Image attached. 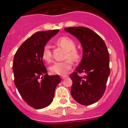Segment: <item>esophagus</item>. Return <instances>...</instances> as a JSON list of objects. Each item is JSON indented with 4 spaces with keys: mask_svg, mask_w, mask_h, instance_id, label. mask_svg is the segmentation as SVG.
Here are the masks:
<instances>
[{
    "mask_svg": "<svg viewBox=\"0 0 128 128\" xmlns=\"http://www.w3.org/2000/svg\"><path fill=\"white\" fill-rule=\"evenodd\" d=\"M68 76L67 75H63V76H61V78L62 79H64V78H67Z\"/></svg>",
    "mask_w": 128,
    "mask_h": 128,
    "instance_id": "esophagus-1",
    "label": "esophagus"
}]
</instances>
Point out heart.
Segmentation results:
<instances>
[{
  "instance_id": "1",
  "label": "heart",
  "mask_w": 128,
  "mask_h": 128,
  "mask_svg": "<svg viewBox=\"0 0 128 128\" xmlns=\"http://www.w3.org/2000/svg\"><path fill=\"white\" fill-rule=\"evenodd\" d=\"M56 44L63 48L67 51L66 58H70L72 61H76L79 58L78 52L75 49V44L74 41L68 36H62L56 40ZM42 58L44 60L50 62L52 60V54L49 45L44 46L43 48ZM72 68V62L70 60H67L64 62H55L50 68L51 73L55 75H65Z\"/></svg>"
}]
</instances>
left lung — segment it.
Listing matches in <instances>:
<instances>
[{
  "label": "left lung",
  "instance_id": "1",
  "mask_svg": "<svg viewBox=\"0 0 128 128\" xmlns=\"http://www.w3.org/2000/svg\"><path fill=\"white\" fill-rule=\"evenodd\" d=\"M80 42L83 56L76 72L70 75L73 81L71 94L82 105L94 104L102 96L110 73V55L104 41L90 29L85 27L64 28ZM84 73L79 76L78 73Z\"/></svg>",
  "mask_w": 128,
  "mask_h": 128
}]
</instances>
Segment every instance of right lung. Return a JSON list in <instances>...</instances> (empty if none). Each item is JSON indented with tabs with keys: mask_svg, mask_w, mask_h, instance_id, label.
I'll return each instance as SVG.
<instances>
[{
	"mask_svg": "<svg viewBox=\"0 0 128 128\" xmlns=\"http://www.w3.org/2000/svg\"><path fill=\"white\" fill-rule=\"evenodd\" d=\"M58 30L34 33L22 44L13 63L14 81L20 95L35 109L48 106L54 98L59 75H48L42 58L43 48Z\"/></svg>",
	"mask_w": 128,
	"mask_h": 128,
	"instance_id": "right-lung-1",
	"label": "right lung"
}]
</instances>
